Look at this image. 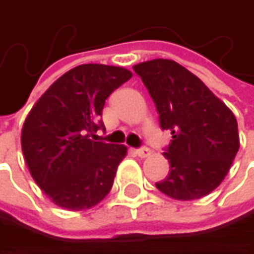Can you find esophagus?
Returning a JSON list of instances; mask_svg holds the SVG:
<instances>
[{
  "label": "esophagus",
  "instance_id": "esophagus-1",
  "mask_svg": "<svg viewBox=\"0 0 254 254\" xmlns=\"http://www.w3.org/2000/svg\"><path fill=\"white\" fill-rule=\"evenodd\" d=\"M135 153L139 156V157H148L150 156V148H147V147H142V148H138V150H135Z\"/></svg>",
  "mask_w": 254,
  "mask_h": 254
}]
</instances>
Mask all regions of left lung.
Wrapping results in <instances>:
<instances>
[{"label":"left lung","mask_w":254,"mask_h":254,"mask_svg":"<svg viewBox=\"0 0 254 254\" xmlns=\"http://www.w3.org/2000/svg\"><path fill=\"white\" fill-rule=\"evenodd\" d=\"M133 70L156 104L162 129L172 133L163 153L171 171L156 182L157 190L182 201L207 195L227 177L240 148L234 113L174 60L144 62Z\"/></svg>","instance_id":"obj_1"}]
</instances>
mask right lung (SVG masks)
<instances>
[{
    "label": "right lung",
    "mask_w": 254,
    "mask_h": 254,
    "mask_svg": "<svg viewBox=\"0 0 254 254\" xmlns=\"http://www.w3.org/2000/svg\"><path fill=\"white\" fill-rule=\"evenodd\" d=\"M130 76L124 67L80 64L59 77L27 115L22 129L26 165L59 207L89 209L110 192L127 147L92 138L104 129L107 97Z\"/></svg>",
    "instance_id": "1"
}]
</instances>
